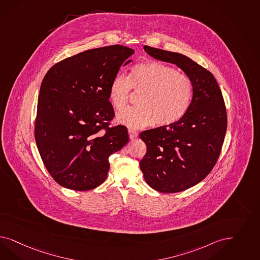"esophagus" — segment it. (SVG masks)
<instances>
[{
	"mask_svg": "<svg viewBox=\"0 0 260 260\" xmlns=\"http://www.w3.org/2000/svg\"><path fill=\"white\" fill-rule=\"evenodd\" d=\"M128 136H129V138L133 140V139H135L136 138L137 136H138V133H136L135 131H128Z\"/></svg>",
	"mask_w": 260,
	"mask_h": 260,
	"instance_id": "obj_1",
	"label": "esophagus"
}]
</instances>
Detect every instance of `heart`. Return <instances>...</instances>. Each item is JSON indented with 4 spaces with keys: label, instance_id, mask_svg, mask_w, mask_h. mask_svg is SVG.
Returning <instances> with one entry per match:
<instances>
[{
    "label": "heart",
    "instance_id": "1",
    "mask_svg": "<svg viewBox=\"0 0 260 260\" xmlns=\"http://www.w3.org/2000/svg\"><path fill=\"white\" fill-rule=\"evenodd\" d=\"M142 90L140 106L125 108L117 114L116 121L131 129L156 124H176L187 113L194 97V84L187 75L158 61L135 65L128 77L117 74L110 81L108 97L120 110L127 104L131 90Z\"/></svg>",
    "mask_w": 260,
    "mask_h": 260
}]
</instances>
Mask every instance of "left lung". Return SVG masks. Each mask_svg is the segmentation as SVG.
I'll return each mask as SVG.
<instances>
[{
  "label": "left lung",
  "mask_w": 260,
  "mask_h": 260,
  "mask_svg": "<svg viewBox=\"0 0 260 260\" xmlns=\"http://www.w3.org/2000/svg\"><path fill=\"white\" fill-rule=\"evenodd\" d=\"M157 60L177 65L193 81L194 97L179 122L142 132L147 152L139 163L146 182L162 193L190 188L206 178L217 161L226 131V112L214 76L179 53L144 46Z\"/></svg>",
  "instance_id": "8db88e82"
}]
</instances>
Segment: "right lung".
Returning <instances> with one entry per match:
<instances>
[{
	"instance_id": "obj_1",
	"label": "right lung",
	"mask_w": 260,
	"mask_h": 260,
	"mask_svg": "<svg viewBox=\"0 0 260 260\" xmlns=\"http://www.w3.org/2000/svg\"><path fill=\"white\" fill-rule=\"evenodd\" d=\"M134 53L122 45L91 49L47 72L38 97L36 141L47 170L63 187L96 188L107 179L108 157L128 142L125 125L108 126L114 117L108 92Z\"/></svg>"
}]
</instances>
